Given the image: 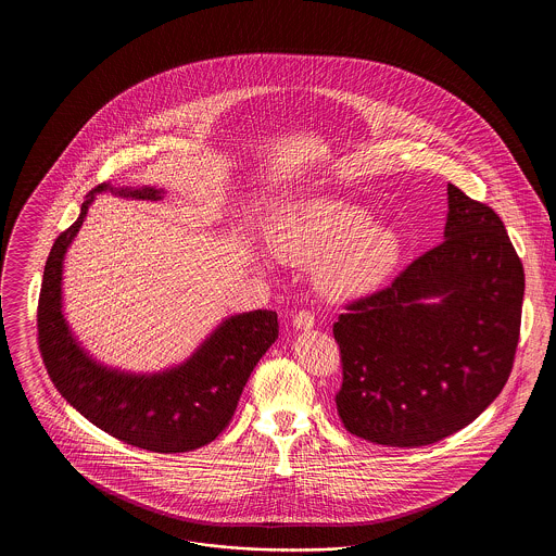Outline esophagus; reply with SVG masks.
<instances>
[{
  "instance_id": "1",
  "label": "esophagus",
  "mask_w": 556,
  "mask_h": 556,
  "mask_svg": "<svg viewBox=\"0 0 556 556\" xmlns=\"http://www.w3.org/2000/svg\"><path fill=\"white\" fill-rule=\"evenodd\" d=\"M291 323H293V327H295V329L308 331V329H313V327H315V315H313L311 311H300V313H295V315H293Z\"/></svg>"
}]
</instances>
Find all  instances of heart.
<instances>
[{
    "label": "heart",
    "instance_id": "b5f03b06",
    "mask_svg": "<svg viewBox=\"0 0 556 556\" xmlns=\"http://www.w3.org/2000/svg\"><path fill=\"white\" fill-rule=\"evenodd\" d=\"M367 208L340 198L300 202L279 231L273 250L295 265H317V283L331 298L365 295L379 288L402 254L392 227L370 225Z\"/></svg>",
    "mask_w": 556,
    "mask_h": 556
}]
</instances>
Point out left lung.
<instances>
[{
    "instance_id": "1",
    "label": "left lung",
    "mask_w": 556,
    "mask_h": 556,
    "mask_svg": "<svg viewBox=\"0 0 556 556\" xmlns=\"http://www.w3.org/2000/svg\"><path fill=\"white\" fill-rule=\"evenodd\" d=\"M523 290L501 216L448 184L444 241L386 290L348 304L333 325L345 429L415 448L476 421L508 381Z\"/></svg>"
}]
</instances>
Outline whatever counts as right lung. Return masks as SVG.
Returning <instances> with one entry per match:
<instances>
[{
	"label": "right lung",
	"mask_w": 556,
	"mask_h": 556,
	"mask_svg": "<svg viewBox=\"0 0 556 556\" xmlns=\"http://www.w3.org/2000/svg\"><path fill=\"white\" fill-rule=\"evenodd\" d=\"M102 191L135 200L162 198L156 187L102 184L87 193L79 218L53 241L37 306L46 369L62 397L112 438L162 454L202 448L229 425L250 372L275 344L277 313L252 311L225 318L186 363L160 372L135 375L91 358L62 313V265L96 193Z\"/></svg>",
	"instance_id": "obj_1"
}]
</instances>
